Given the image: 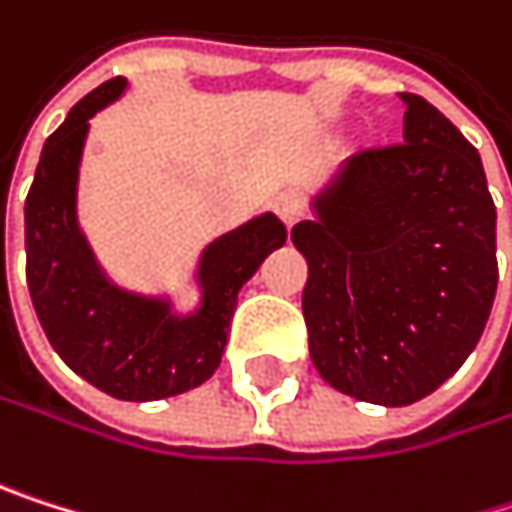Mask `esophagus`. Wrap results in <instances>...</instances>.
Segmentation results:
<instances>
[{
    "label": "esophagus",
    "mask_w": 512,
    "mask_h": 512,
    "mask_svg": "<svg viewBox=\"0 0 512 512\" xmlns=\"http://www.w3.org/2000/svg\"><path fill=\"white\" fill-rule=\"evenodd\" d=\"M273 209H276V215L282 218V224H285V227H294V224L303 218V200H300L294 191L279 194V197L273 200Z\"/></svg>",
    "instance_id": "1"
}]
</instances>
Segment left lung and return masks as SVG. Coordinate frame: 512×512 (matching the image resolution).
<instances>
[{"label": "left lung", "instance_id": "1", "mask_svg": "<svg viewBox=\"0 0 512 512\" xmlns=\"http://www.w3.org/2000/svg\"><path fill=\"white\" fill-rule=\"evenodd\" d=\"M405 143L348 158L291 233L321 378L402 408L477 348L498 288L495 203L480 152L426 98L402 95Z\"/></svg>", "mask_w": 512, "mask_h": 512}]
</instances>
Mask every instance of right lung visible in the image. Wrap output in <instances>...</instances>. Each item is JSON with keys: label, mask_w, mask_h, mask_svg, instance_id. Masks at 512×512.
I'll return each mask as SVG.
<instances>
[{"label": "right lung", "mask_w": 512, "mask_h": 512, "mask_svg": "<svg viewBox=\"0 0 512 512\" xmlns=\"http://www.w3.org/2000/svg\"><path fill=\"white\" fill-rule=\"evenodd\" d=\"M125 89V77L101 83L47 137L23 209L26 285L53 351L71 372L113 399L155 402L215 375L239 291L288 242V230L273 212H261L209 239L188 276V309L176 291L119 285L80 224L77 191L89 119Z\"/></svg>", "instance_id": "right-lung-1"}]
</instances>
